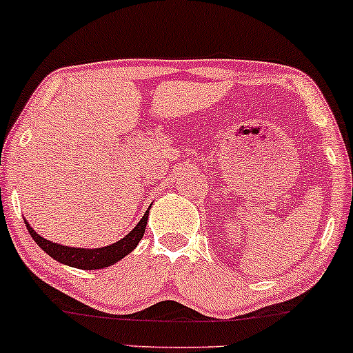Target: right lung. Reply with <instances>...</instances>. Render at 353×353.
<instances>
[{
	"label": "right lung",
	"instance_id": "1",
	"mask_svg": "<svg viewBox=\"0 0 353 353\" xmlns=\"http://www.w3.org/2000/svg\"><path fill=\"white\" fill-rule=\"evenodd\" d=\"M148 223V210L145 212V215L141 216V220L138 221L137 227H134L128 235L123 236L121 240L114 241L112 245H106V247L100 248H78V247H66V245L54 243L43 236H39L31 225L25 220V225L30 232V235L33 236V240L37 241L38 247L43 252H46L51 259H54L57 262L68 265V267L80 268V270H100V268H106L110 265L120 262L121 259H125L128 253L134 250L140 240L143 239V233Z\"/></svg>",
	"mask_w": 353,
	"mask_h": 353
}]
</instances>
